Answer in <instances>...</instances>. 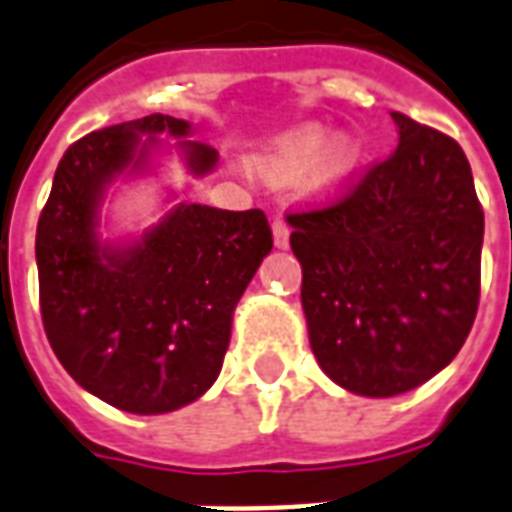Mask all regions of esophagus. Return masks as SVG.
Wrapping results in <instances>:
<instances>
[{
	"mask_svg": "<svg viewBox=\"0 0 512 512\" xmlns=\"http://www.w3.org/2000/svg\"><path fill=\"white\" fill-rule=\"evenodd\" d=\"M288 234H291V229H288L286 221H283V218H275V221H272V237H275V245H278V248H288Z\"/></svg>",
	"mask_w": 512,
	"mask_h": 512,
	"instance_id": "obj_1",
	"label": "esophagus"
}]
</instances>
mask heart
<instances>
[{"instance_id": "heart-1", "label": "heart", "mask_w": 512, "mask_h": 512, "mask_svg": "<svg viewBox=\"0 0 512 512\" xmlns=\"http://www.w3.org/2000/svg\"><path fill=\"white\" fill-rule=\"evenodd\" d=\"M324 151V132L318 126H302L297 132L286 134L283 140L270 151L264 159V172L275 183H288L305 175L313 167L317 156ZM319 164L313 169V188L315 191H329L348 175L353 164L351 142H334L332 148L324 153Z\"/></svg>"}]
</instances>
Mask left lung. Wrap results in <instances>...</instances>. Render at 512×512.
I'll return each mask as SVG.
<instances>
[{
  "label": "left lung",
  "mask_w": 512,
  "mask_h": 512,
  "mask_svg": "<svg viewBox=\"0 0 512 512\" xmlns=\"http://www.w3.org/2000/svg\"><path fill=\"white\" fill-rule=\"evenodd\" d=\"M399 145L324 205L286 215L321 370L397 397L448 367L480 299L483 207L459 142L402 113Z\"/></svg>",
  "instance_id": "1"
}]
</instances>
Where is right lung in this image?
<instances>
[{"label":"right lung","instance_id":"right-lung-1","mask_svg":"<svg viewBox=\"0 0 512 512\" xmlns=\"http://www.w3.org/2000/svg\"><path fill=\"white\" fill-rule=\"evenodd\" d=\"M188 134L172 115H145L72 142L37 221L40 313L61 367L107 405L159 416L202 397L221 372L234 305L272 251L264 210L180 205L129 251L99 248L102 188L140 164V134ZM205 175L218 153L183 142Z\"/></svg>","mask_w":512,"mask_h":512}]
</instances>
